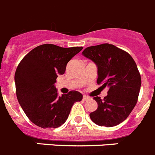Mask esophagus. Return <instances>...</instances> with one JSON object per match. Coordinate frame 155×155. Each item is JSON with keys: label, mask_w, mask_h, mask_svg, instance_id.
Instances as JSON below:
<instances>
[{"label": "esophagus", "mask_w": 155, "mask_h": 155, "mask_svg": "<svg viewBox=\"0 0 155 155\" xmlns=\"http://www.w3.org/2000/svg\"><path fill=\"white\" fill-rule=\"evenodd\" d=\"M89 99H90V97H89L88 96H86V95H84V96L83 97V101H87V100H89Z\"/></svg>", "instance_id": "obj_1"}]
</instances>
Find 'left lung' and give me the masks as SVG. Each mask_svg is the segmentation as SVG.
<instances>
[{"instance_id": "1", "label": "left lung", "mask_w": 155, "mask_h": 155, "mask_svg": "<svg viewBox=\"0 0 155 155\" xmlns=\"http://www.w3.org/2000/svg\"><path fill=\"white\" fill-rule=\"evenodd\" d=\"M83 55L97 67V84L108 87L107 95L95 97L97 109L90 114L91 120L101 126L120 124L135 107L141 86V77L131 55L115 45L103 44L88 47Z\"/></svg>"}]
</instances>
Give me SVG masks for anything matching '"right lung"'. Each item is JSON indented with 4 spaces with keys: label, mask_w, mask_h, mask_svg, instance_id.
Masks as SVG:
<instances>
[{
    "label": "right lung",
    "mask_w": 155,
    "mask_h": 155,
    "mask_svg": "<svg viewBox=\"0 0 155 155\" xmlns=\"http://www.w3.org/2000/svg\"><path fill=\"white\" fill-rule=\"evenodd\" d=\"M83 47L64 48L40 45L22 58L15 74L18 103L31 122L41 128H58L68 118L74 103L83 95L76 91L58 95L54 83L65 72L67 63Z\"/></svg>",
    "instance_id": "obj_1"
}]
</instances>
